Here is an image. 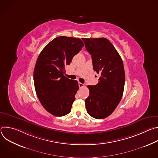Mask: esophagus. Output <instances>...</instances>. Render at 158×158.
<instances>
[{
	"instance_id": "esophagus-1",
	"label": "esophagus",
	"mask_w": 158,
	"mask_h": 158,
	"mask_svg": "<svg viewBox=\"0 0 158 158\" xmlns=\"http://www.w3.org/2000/svg\"><path fill=\"white\" fill-rule=\"evenodd\" d=\"M79 87H80V88H81V87H84V84H82V83H81V82H79Z\"/></svg>"
}]
</instances>
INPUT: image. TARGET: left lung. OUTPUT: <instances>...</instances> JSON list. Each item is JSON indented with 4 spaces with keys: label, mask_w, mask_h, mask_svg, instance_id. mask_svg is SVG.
<instances>
[{
    "label": "left lung",
    "mask_w": 158,
    "mask_h": 158,
    "mask_svg": "<svg viewBox=\"0 0 158 158\" xmlns=\"http://www.w3.org/2000/svg\"><path fill=\"white\" fill-rule=\"evenodd\" d=\"M91 55L94 70L100 74L98 83L87 85L89 96L85 99L87 113L101 119L111 114L123 94L125 73L123 60L111 42L106 38H82Z\"/></svg>",
    "instance_id": "obj_1"
}]
</instances>
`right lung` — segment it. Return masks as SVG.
I'll use <instances>...</instances> for the list:
<instances>
[{
	"instance_id": "right-lung-1",
	"label": "right lung",
	"mask_w": 158,
	"mask_h": 158,
	"mask_svg": "<svg viewBox=\"0 0 158 158\" xmlns=\"http://www.w3.org/2000/svg\"><path fill=\"white\" fill-rule=\"evenodd\" d=\"M84 46L81 39L60 36L51 41L40 53L34 71L35 92L42 106L51 114H69L79 90L76 80L64 74L65 67Z\"/></svg>"
}]
</instances>
